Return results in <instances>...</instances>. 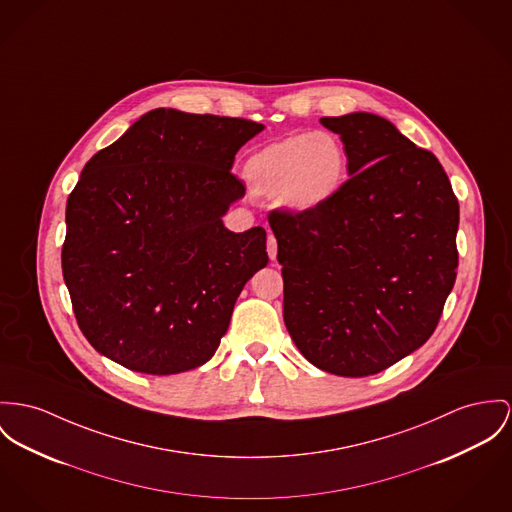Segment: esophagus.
<instances>
[{
	"instance_id": "obj_1",
	"label": "esophagus",
	"mask_w": 512,
	"mask_h": 512,
	"mask_svg": "<svg viewBox=\"0 0 512 512\" xmlns=\"http://www.w3.org/2000/svg\"><path fill=\"white\" fill-rule=\"evenodd\" d=\"M267 253H269V259L271 261H275L276 259V239L273 234H269V239H267Z\"/></svg>"
}]
</instances>
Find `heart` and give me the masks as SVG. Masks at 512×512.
<instances>
[{"label": "heart", "instance_id": "heart-1", "mask_svg": "<svg viewBox=\"0 0 512 512\" xmlns=\"http://www.w3.org/2000/svg\"><path fill=\"white\" fill-rule=\"evenodd\" d=\"M347 150L331 132L292 134L275 140L245 161L243 173L257 197L278 198L294 212L325 206L345 185Z\"/></svg>", "mask_w": 512, "mask_h": 512}]
</instances>
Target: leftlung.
Returning <instances> with one entry per match:
<instances>
[{
	"label": "left lung",
	"instance_id": "left-lung-1",
	"mask_svg": "<svg viewBox=\"0 0 512 512\" xmlns=\"http://www.w3.org/2000/svg\"><path fill=\"white\" fill-rule=\"evenodd\" d=\"M351 179L306 214L271 212L284 323L319 370L360 378L433 335L458 269V198L429 150L372 113L319 120Z\"/></svg>",
	"mask_w": 512,
	"mask_h": 512
}]
</instances>
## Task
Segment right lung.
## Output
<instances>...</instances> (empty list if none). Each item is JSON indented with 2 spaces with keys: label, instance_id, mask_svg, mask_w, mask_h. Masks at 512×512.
<instances>
[{
  "label": "right lung",
  "instance_id": "add662e5",
  "mask_svg": "<svg viewBox=\"0 0 512 512\" xmlns=\"http://www.w3.org/2000/svg\"><path fill=\"white\" fill-rule=\"evenodd\" d=\"M265 126L156 109L81 171L66 204L62 273L79 329L128 370L167 376L208 362L245 282L267 267V232H230L245 195L237 150Z\"/></svg>",
  "mask_w": 512,
  "mask_h": 512
}]
</instances>
